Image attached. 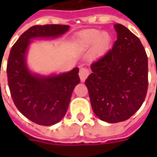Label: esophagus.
I'll return each instance as SVG.
<instances>
[{
	"mask_svg": "<svg viewBox=\"0 0 157 157\" xmlns=\"http://www.w3.org/2000/svg\"><path fill=\"white\" fill-rule=\"evenodd\" d=\"M90 74V71L87 68H81L80 69V71H79V76L80 79L82 82H85V80L87 78V76Z\"/></svg>",
	"mask_w": 157,
	"mask_h": 157,
	"instance_id": "34e87169",
	"label": "esophagus"
}]
</instances>
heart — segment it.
Returning <instances> with one entry per match:
<instances>
[{
    "label": "heart",
    "instance_id": "heart-1",
    "mask_svg": "<svg viewBox=\"0 0 157 157\" xmlns=\"http://www.w3.org/2000/svg\"><path fill=\"white\" fill-rule=\"evenodd\" d=\"M111 44V36L109 33L92 29L82 33L75 41V45L80 48H88L94 45L95 54L102 53Z\"/></svg>",
    "mask_w": 157,
    "mask_h": 157
}]
</instances>
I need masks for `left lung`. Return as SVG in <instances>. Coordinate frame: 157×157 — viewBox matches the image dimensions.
I'll use <instances>...</instances> for the list:
<instances>
[{
	"label": "left lung",
	"mask_w": 157,
	"mask_h": 157,
	"mask_svg": "<svg viewBox=\"0 0 157 157\" xmlns=\"http://www.w3.org/2000/svg\"><path fill=\"white\" fill-rule=\"evenodd\" d=\"M113 27L117 40L92 63L85 82L93 112L111 124L130 118L141 107L148 88V59L141 42L124 25Z\"/></svg>",
	"instance_id": "1"
}]
</instances>
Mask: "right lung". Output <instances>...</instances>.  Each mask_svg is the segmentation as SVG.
I'll return each mask as SVG.
<instances>
[{
  "label": "right lung",
  "instance_id": "obj_1",
  "mask_svg": "<svg viewBox=\"0 0 157 157\" xmlns=\"http://www.w3.org/2000/svg\"><path fill=\"white\" fill-rule=\"evenodd\" d=\"M69 29L70 26L58 24L33 26L20 36L10 51L6 73L12 100L19 111L37 124H55L65 117L80 78L77 67L48 75L32 72L27 65L29 45L38 38H59Z\"/></svg>",
  "mask_w": 157,
  "mask_h": 157
}]
</instances>
